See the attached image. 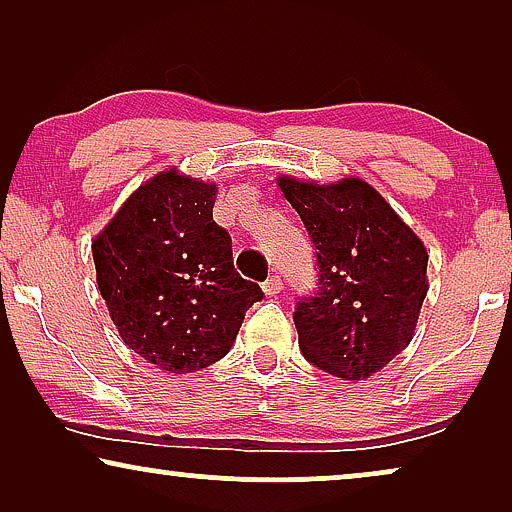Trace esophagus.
Here are the masks:
<instances>
[{
    "mask_svg": "<svg viewBox=\"0 0 512 512\" xmlns=\"http://www.w3.org/2000/svg\"><path fill=\"white\" fill-rule=\"evenodd\" d=\"M282 279H279L277 275H272L270 279H265L263 282V291H265V296H277V293H282Z\"/></svg>",
    "mask_w": 512,
    "mask_h": 512,
    "instance_id": "obj_1",
    "label": "esophagus"
}]
</instances>
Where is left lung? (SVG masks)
Here are the masks:
<instances>
[{"instance_id": "1", "label": "left lung", "mask_w": 512, "mask_h": 512, "mask_svg": "<svg viewBox=\"0 0 512 512\" xmlns=\"http://www.w3.org/2000/svg\"><path fill=\"white\" fill-rule=\"evenodd\" d=\"M314 247L319 293L293 321L305 359L342 380H366L410 345L429 291L424 242L359 177L333 184L277 177Z\"/></svg>"}]
</instances>
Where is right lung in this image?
I'll use <instances>...</instances> for the list:
<instances>
[{
    "label": "right lung",
    "mask_w": 512,
    "mask_h": 512,
    "mask_svg": "<svg viewBox=\"0 0 512 512\" xmlns=\"http://www.w3.org/2000/svg\"><path fill=\"white\" fill-rule=\"evenodd\" d=\"M219 188L179 170L144 181L93 240L97 289L118 335L165 373L212 366L263 298L233 268L212 209Z\"/></svg>",
    "instance_id": "obj_1"
}]
</instances>
